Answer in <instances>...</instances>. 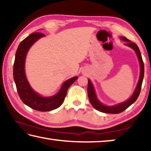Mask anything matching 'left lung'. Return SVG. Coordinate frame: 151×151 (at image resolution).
Returning a JSON list of instances; mask_svg holds the SVG:
<instances>
[{"instance_id": "1", "label": "left lung", "mask_w": 151, "mask_h": 151, "mask_svg": "<svg viewBox=\"0 0 151 151\" xmlns=\"http://www.w3.org/2000/svg\"><path fill=\"white\" fill-rule=\"evenodd\" d=\"M120 39L122 41L126 42L124 45H126L127 47H129L136 53V55L139 59V65H140V75L138 81L137 85L136 86L134 91L132 93V95L129 99H127V101L122 103H118L114 105L108 106L106 104H103L102 102L99 100L98 97L96 96L95 90H94V87L90 79H88V88H87V92H88V96L89 101H90L94 109L97 111L104 112V113H111V114H118L124 111V110H126L128 107H129L132 104H133L135 101H137V99L139 97V95L140 92V89H141V86L143 81V78H144V63L142 59L141 54H140V50L139 47H137V45L134 42H132L131 40L127 39L126 37H119Z\"/></svg>"}]
</instances>
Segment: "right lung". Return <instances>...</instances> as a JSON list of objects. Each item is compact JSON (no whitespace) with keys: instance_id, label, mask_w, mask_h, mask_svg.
<instances>
[{"instance_id":"right-lung-1","label":"right lung","mask_w":151,"mask_h":151,"mask_svg":"<svg viewBox=\"0 0 151 151\" xmlns=\"http://www.w3.org/2000/svg\"><path fill=\"white\" fill-rule=\"evenodd\" d=\"M45 35L34 32L20 43L15 55L13 66L14 81L20 99L26 105L36 111L47 112L55 110L63 104L69 86L78 78L74 76L64 82L57 94L44 96L36 92L30 86L25 73V63L27 53L30 47Z\"/></svg>"}]
</instances>
